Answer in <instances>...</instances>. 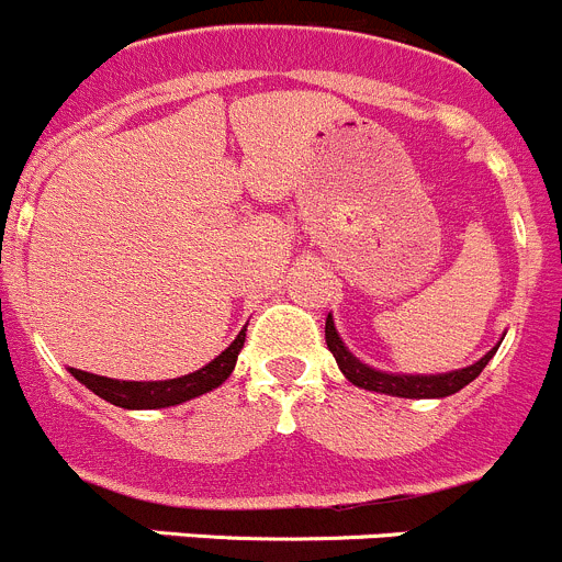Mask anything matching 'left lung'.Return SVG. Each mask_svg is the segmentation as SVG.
<instances>
[{"label":"left lung","instance_id":"obj_1","mask_svg":"<svg viewBox=\"0 0 562 562\" xmlns=\"http://www.w3.org/2000/svg\"><path fill=\"white\" fill-rule=\"evenodd\" d=\"M325 341H328V350L334 352L336 364L345 372V378L350 383L361 389H370V392L392 394V397H411V400H425V397H450V394L461 392L467 383H472L474 378L483 372V367L494 358V350L485 352L477 364L467 367V370L447 372V375H389V372H378L372 367L361 364L345 345H341L339 334L334 328V319H325Z\"/></svg>","mask_w":562,"mask_h":562}]
</instances>
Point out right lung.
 Instances as JSON below:
<instances>
[{
  "instance_id": "1",
  "label": "right lung",
  "mask_w": 562,
  "mask_h": 562,
  "mask_svg": "<svg viewBox=\"0 0 562 562\" xmlns=\"http://www.w3.org/2000/svg\"><path fill=\"white\" fill-rule=\"evenodd\" d=\"M245 328H248V325H245ZM245 328L239 330L237 339H234L215 361H210V364L201 367L198 372H190V375L173 378V381H112V378L90 375V372L74 370V367L71 375L77 378L79 383H85L90 392L99 394L101 400L117 405V408H168V405L187 403V400L198 397V394L212 392V389H217L228 375H232L239 350H243Z\"/></svg>"
}]
</instances>
